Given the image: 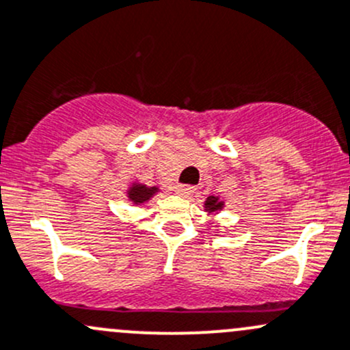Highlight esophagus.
<instances>
[{
    "instance_id": "esophagus-1",
    "label": "esophagus",
    "mask_w": 350,
    "mask_h": 350,
    "mask_svg": "<svg viewBox=\"0 0 350 350\" xmlns=\"http://www.w3.org/2000/svg\"><path fill=\"white\" fill-rule=\"evenodd\" d=\"M193 193H194V186H189V185L176 186V194H179V196H189V194Z\"/></svg>"
}]
</instances>
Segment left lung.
Segmentation results:
<instances>
[{
  "mask_svg": "<svg viewBox=\"0 0 350 350\" xmlns=\"http://www.w3.org/2000/svg\"><path fill=\"white\" fill-rule=\"evenodd\" d=\"M204 206L208 208V211H216V209H221L223 203H219L218 198H216V196H209L208 200H206Z\"/></svg>",
  "mask_w": 350,
  "mask_h": 350,
  "instance_id": "8db88e82",
  "label": "left lung"
}]
</instances>
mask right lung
Masks as SVG:
<instances>
[{"mask_svg": "<svg viewBox=\"0 0 350 350\" xmlns=\"http://www.w3.org/2000/svg\"><path fill=\"white\" fill-rule=\"evenodd\" d=\"M156 191L157 187H146L141 185H135L134 187H131V191H129L127 194L129 198H131V201H134V203H144V201L149 200Z\"/></svg>", "mask_w": 350, "mask_h": 350, "instance_id": "add662e5", "label": "right lung"}]
</instances>
